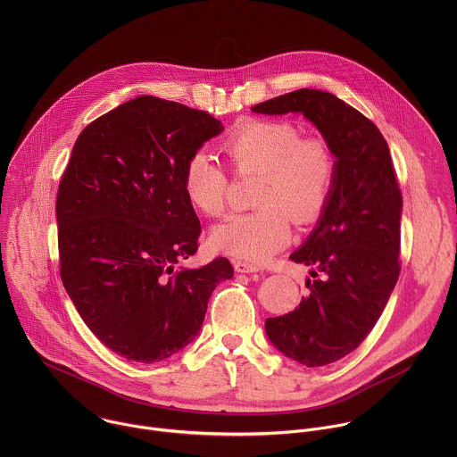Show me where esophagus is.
<instances>
[{
    "mask_svg": "<svg viewBox=\"0 0 457 457\" xmlns=\"http://www.w3.org/2000/svg\"><path fill=\"white\" fill-rule=\"evenodd\" d=\"M234 269L241 274H250V272H259L261 267L253 262L236 261L234 262Z\"/></svg>",
    "mask_w": 457,
    "mask_h": 457,
    "instance_id": "34e87169",
    "label": "esophagus"
}]
</instances>
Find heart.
<instances>
[{
    "label": "heart",
    "instance_id": "heart-1",
    "mask_svg": "<svg viewBox=\"0 0 457 457\" xmlns=\"http://www.w3.org/2000/svg\"><path fill=\"white\" fill-rule=\"evenodd\" d=\"M223 151L239 174H261L252 212L232 214L211 232L216 252L263 262L285 248L292 218L299 225L320 216L332 192L337 160L326 137H301V130L279 120H253L228 135ZM188 202L205 216L227 207L228 176L207 153H194L183 172Z\"/></svg>",
    "mask_w": 457,
    "mask_h": 457
}]
</instances>
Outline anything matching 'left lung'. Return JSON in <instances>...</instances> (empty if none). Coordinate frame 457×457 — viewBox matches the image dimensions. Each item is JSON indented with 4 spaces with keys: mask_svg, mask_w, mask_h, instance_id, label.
<instances>
[{
    "mask_svg": "<svg viewBox=\"0 0 457 457\" xmlns=\"http://www.w3.org/2000/svg\"><path fill=\"white\" fill-rule=\"evenodd\" d=\"M259 114L301 112L332 145L337 172L320 220L290 255L310 265V295L265 320L272 345L319 368L353 352L378 322L399 278L403 196L384 135L332 93L297 89L252 107Z\"/></svg>",
    "mask_w": 457,
    "mask_h": 457,
    "instance_id": "1",
    "label": "left lung"
}]
</instances>
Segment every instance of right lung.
I'll return each instance as SVG.
<instances>
[{
    "instance_id": "obj_1",
    "label": "right lung",
    "mask_w": 457,
    "mask_h": 457,
    "mask_svg": "<svg viewBox=\"0 0 457 457\" xmlns=\"http://www.w3.org/2000/svg\"><path fill=\"white\" fill-rule=\"evenodd\" d=\"M223 130L204 111L137 96L80 131L56 198L60 274L84 324L112 352L160 362L194 341L220 281L198 250L200 221L183 190L188 158Z\"/></svg>"
}]
</instances>
